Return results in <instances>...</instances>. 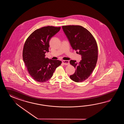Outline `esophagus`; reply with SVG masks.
Masks as SVG:
<instances>
[{"label": "esophagus", "mask_w": 124, "mask_h": 124, "mask_svg": "<svg viewBox=\"0 0 124 124\" xmlns=\"http://www.w3.org/2000/svg\"><path fill=\"white\" fill-rule=\"evenodd\" d=\"M62 63L65 65H69L70 64V62L67 60H63L62 61Z\"/></svg>", "instance_id": "esophagus-1"}]
</instances>
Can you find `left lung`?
I'll return each mask as SVG.
<instances>
[{
	"label": "left lung",
	"instance_id": "obj_1",
	"mask_svg": "<svg viewBox=\"0 0 124 124\" xmlns=\"http://www.w3.org/2000/svg\"><path fill=\"white\" fill-rule=\"evenodd\" d=\"M73 50L82 56L79 63L71 60L70 63L76 69L74 74L70 77L76 82L85 81L95 68L98 58L97 43L92 34L87 29L78 25L62 26Z\"/></svg>",
	"mask_w": 124,
	"mask_h": 124
}]
</instances>
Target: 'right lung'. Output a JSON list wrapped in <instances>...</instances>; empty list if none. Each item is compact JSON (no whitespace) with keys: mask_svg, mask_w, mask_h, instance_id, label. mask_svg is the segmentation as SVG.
<instances>
[{"mask_svg":"<svg viewBox=\"0 0 124 124\" xmlns=\"http://www.w3.org/2000/svg\"><path fill=\"white\" fill-rule=\"evenodd\" d=\"M60 29L61 27L47 26L37 29L30 35L24 43L23 60L30 75L37 82L47 81L62 63V61L45 57L46 53L49 51L50 39Z\"/></svg>","mask_w":124,"mask_h":124,"instance_id":"add662e5","label":"right lung"}]
</instances>
